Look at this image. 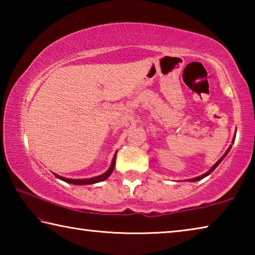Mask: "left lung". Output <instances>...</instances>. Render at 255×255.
Instances as JSON below:
<instances>
[{
    "label": "left lung",
    "instance_id": "1",
    "mask_svg": "<svg viewBox=\"0 0 255 255\" xmlns=\"http://www.w3.org/2000/svg\"><path fill=\"white\" fill-rule=\"evenodd\" d=\"M231 147H232V145L230 146V147H228V149L226 150V153L225 154H224L223 155V156L221 157V158H219V161L217 162V163H215V165L213 166V167H211V169L208 171V172H207V173H205V174H202V175H200V176H197V178H193V179H191V181H198V180H201V179H204L205 178V176H207V175H209L210 173H211V172H213L215 169H216V167H217L218 165H219V163H221L222 161H223V158L224 157H225L226 156V155H227V153L228 152H230V149H231Z\"/></svg>",
    "mask_w": 255,
    "mask_h": 255
}]
</instances>
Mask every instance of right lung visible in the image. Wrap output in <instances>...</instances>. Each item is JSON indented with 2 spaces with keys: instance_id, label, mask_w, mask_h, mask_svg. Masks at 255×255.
<instances>
[{
  "instance_id": "add662e5",
  "label": "right lung",
  "mask_w": 255,
  "mask_h": 255,
  "mask_svg": "<svg viewBox=\"0 0 255 255\" xmlns=\"http://www.w3.org/2000/svg\"><path fill=\"white\" fill-rule=\"evenodd\" d=\"M117 154V153H116ZM116 154L114 156V159H112V163H111V166L110 169L108 170L106 173H103L102 175H99V176H94V178H90V179H82V180H74V179H67V178H63V176L60 175H56V178H58L60 180L65 181V182L67 183H73V184H79V185H82V184H93V183H97V182H101V181L106 180L109 178V175L112 173V171H114L115 169V164H116Z\"/></svg>"
}]
</instances>
